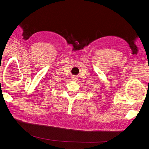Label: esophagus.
Segmentation results:
<instances>
[{
    "label": "esophagus",
    "mask_w": 149,
    "mask_h": 149,
    "mask_svg": "<svg viewBox=\"0 0 149 149\" xmlns=\"http://www.w3.org/2000/svg\"><path fill=\"white\" fill-rule=\"evenodd\" d=\"M72 79L74 80V81H76V80H77V78H75V77H73V78H72Z\"/></svg>",
    "instance_id": "esophagus-1"
}]
</instances>
